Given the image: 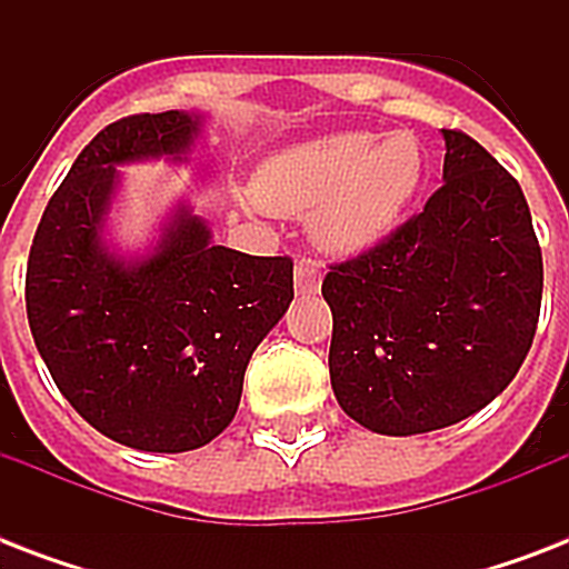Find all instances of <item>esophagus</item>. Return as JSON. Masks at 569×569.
I'll return each instance as SVG.
<instances>
[{"mask_svg":"<svg viewBox=\"0 0 569 569\" xmlns=\"http://www.w3.org/2000/svg\"><path fill=\"white\" fill-rule=\"evenodd\" d=\"M321 289V271L319 266H312V262H298L295 268V292L298 295H316Z\"/></svg>","mask_w":569,"mask_h":569,"instance_id":"34e87169","label":"esophagus"}]
</instances>
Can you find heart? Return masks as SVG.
<instances>
[{
	"instance_id": "1",
	"label": "heart",
	"mask_w": 569,
	"mask_h": 569,
	"mask_svg": "<svg viewBox=\"0 0 569 569\" xmlns=\"http://www.w3.org/2000/svg\"><path fill=\"white\" fill-rule=\"evenodd\" d=\"M422 182L410 132H333L268 156L250 189L268 212H310L312 239L330 253H363L396 230Z\"/></svg>"
}]
</instances>
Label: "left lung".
<instances>
[{
    "label": "left lung",
    "instance_id": "8db88e82",
    "mask_svg": "<svg viewBox=\"0 0 569 569\" xmlns=\"http://www.w3.org/2000/svg\"><path fill=\"white\" fill-rule=\"evenodd\" d=\"M442 189L363 257L333 266L330 387L387 437L478 413L520 372L538 330L543 259L520 182L442 129Z\"/></svg>",
    "mask_w": 569,
    "mask_h": 569
}]
</instances>
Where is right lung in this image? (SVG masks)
I'll return each instance as SVG.
<instances>
[{
	"instance_id": "1",
	"label": "right lung",
	"mask_w": 569,
	"mask_h": 569,
	"mask_svg": "<svg viewBox=\"0 0 569 569\" xmlns=\"http://www.w3.org/2000/svg\"><path fill=\"white\" fill-rule=\"evenodd\" d=\"M206 118L132 114L84 147L31 241L26 310L49 375L76 413L138 451L200 449L232 422L244 369L283 319L292 259L214 244L180 200L144 250L109 236L127 164L191 159Z\"/></svg>"
}]
</instances>
